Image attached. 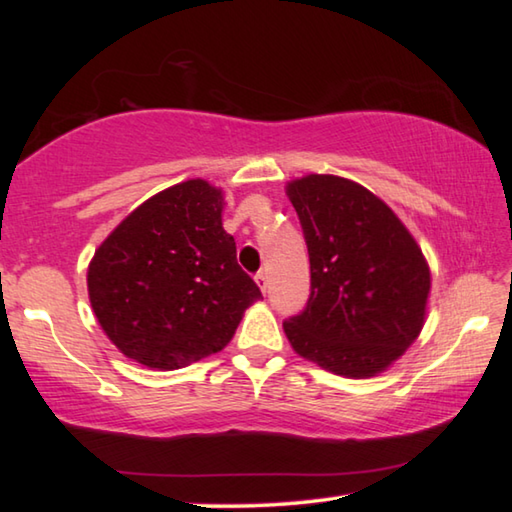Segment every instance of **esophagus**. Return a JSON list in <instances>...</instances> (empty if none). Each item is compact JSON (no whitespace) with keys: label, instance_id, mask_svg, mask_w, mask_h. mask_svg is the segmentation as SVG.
I'll list each match as a JSON object with an SVG mask.
<instances>
[{"label":"esophagus","instance_id":"1","mask_svg":"<svg viewBox=\"0 0 512 512\" xmlns=\"http://www.w3.org/2000/svg\"><path fill=\"white\" fill-rule=\"evenodd\" d=\"M255 282H257V287L262 289V293H266V273L264 271L255 275Z\"/></svg>","mask_w":512,"mask_h":512}]
</instances>
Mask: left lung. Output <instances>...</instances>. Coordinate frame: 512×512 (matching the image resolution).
Returning a JSON list of instances; mask_svg holds the SVG:
<instances>
[{"instance_id": "1", "label": "left lung", "mask_w": 512, "mask_h": 512, "mask_svg": "<svg viewBox=\"0 0 512 512\" xmlns=\"http://www.w3.org/2000/svg\"><path fill=\"white\" fill-rule=\"evenodd\" d=\"M305 232L311 296L284 323L291 348L334 375L368 379L418 339L431 291L427 257L391 207L354 180L287 183Z\"/></svg>"}]
</instances>
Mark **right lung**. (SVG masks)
Masks as SVG:
<instances>
[{
  "label": "right lung",
  "instance_id": "add662e5",
  "mask_svg": "<svg viewBox=\"0 0 512 512\" xmlns=\"http://www.w3.org/2000/svg\"><path fill=\"white\" fill-rule=\"evenodd\" d=\"M223 189L203 178L162 189L94 250L88 296L124 357L151 370L189 366L232 341L262 291L223 230Z\"/></svg>",
  "mask_w": 512,
  "mask_h": 512
}]
</instances>
